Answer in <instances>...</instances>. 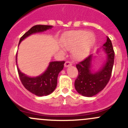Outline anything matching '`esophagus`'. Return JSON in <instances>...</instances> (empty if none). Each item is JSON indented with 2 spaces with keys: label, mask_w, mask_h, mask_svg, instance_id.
<instances>
[{
  "label": "esophagus",
  "mask_w": 128,
  "mask_h": 128,
  "mask_svg": "<svg viewBox=\"0 0 128 128\" xmlns=\"http://www.w3.org/2000/svg\"><path fill=\"white\" fill-rule=\"evenodd\" d=\"M72 64V62L71 61H69V60H68V61H66L65 62V64H64V66H65V67H69V66H71Z\"/></svg>",
  "instance_id": "1"
}]
</instances>
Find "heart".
I'll return each instance as SVG.
<instances>
[{"label": "heart", "mask_w": 128, "mask_h": 128, "mask_svg": "<svg viewBox=\"0 0 128 128\" xmlns=\"http://www.w3.org/2000/svg\"><path fill=\"white\" fill-rule=\"evenodd\" d=\"M95 42L94 35L86 30L72 31L63 37L62 44L68 50L74 48L73 56L76 59H82L90 52Z\"/></svg>", "instance_id": "1"}]
</instances>
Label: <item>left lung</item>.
<instances>
[{"label":"left lung","instance_id":"1","mask_svg":"<svg viewBox=\"0 0 128 128\" xmlns=\"http://www.w3.org/2000/svg\"><path fill=\"white\" fill-rule=\"evenodd\" d=\"M103 48L107 55V60L98 72L91 71L92 55L76 64L78 76L75 80V88L77 92L85 96H92L104 89L110 79L114 64V52L110 39L107 37Z\"/></svg>","mask_w":128,"mask_h":128}]
</instances>
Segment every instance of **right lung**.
<instances>
[{
	"label": "right lung",
	"instance_id": "obj_1",
	"mask_svg": "<svg viewBox=\"0 0 128 128\" xmlns=\"http://www.w3.org/2000/svg\"><path fill=\"white\" fill-rule=\"evenodd\" d=\"M51 28L52 26L51 25L37 24L33 26L21 37L19 44L24 38L33 33L44 32ZM64 63L65 61L51 62L46 71L36 77H28L20 72L18 68H17L18 73L23 86L26 90L37 96H44L51 94L56 88L58 74L64 68Z\"/></svg>",
	"mask_w": 128,
	"mask_h": 128
}]
</instances>
